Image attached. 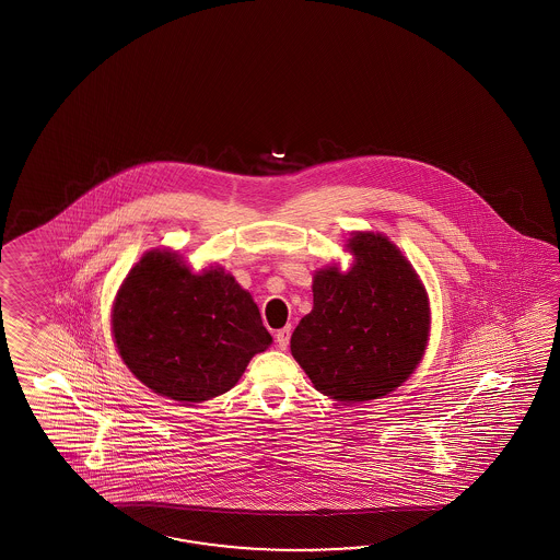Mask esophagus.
Segmentation results:
<instances>
[{
	"instance_id": "esophagus-1",
	"label": "esophagus",
	"mask_w": 560,
	"mask_h": 560,
	"mask_svg": "<svg viewBox=\"0 0 560 560\" xmlns=\"http://www.w3.org/2000/svg\"><path fill=\"white\" fill-rule=\"evenodd\" d=\"M276 345H278V348H282V350L288 348V345H290V326L280 328V330L276 332Z\"/></svg>"
}]
</instances>
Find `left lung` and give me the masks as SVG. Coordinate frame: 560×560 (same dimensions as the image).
Listing matches in <instances>:
<instances>
[{
    "mask_svg": "<svg viewBox=\"0 0 560 560\" xmlns=\"http://www.w3.org/2000/svg\"><path fill=\"white\" fill-rule=\"evenodd\" d=\"M348 248L357 258L350 272L314 276V308L290 350L316 390L364 402L393 393L417 369L429 340V298L388 238L360 232Z\"/></svg>",
    "mask_w": 560,
    "mask_h": 560,
    "instance_id": "1",
    "label": "left lung"
}]
</instances>
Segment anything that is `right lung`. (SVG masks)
<instances>
[{
	"label": "right lung",
	"instance_id": "right-lung-1",
	"mask_svg": "<svg viewBox=\"0 0 560 560\" xmlns=\"http://www.w3.org/2000/svg\"><path fill=\"white\" fill-rule=\"evenodd\" d=\"M112 330L138 381L178 402L228 393L272 336L234 276L191 275L170 252H148L119 288Z\"/></svg>",
	"mask_w": 560,
	"mask_h": 560
}]
</instances>
